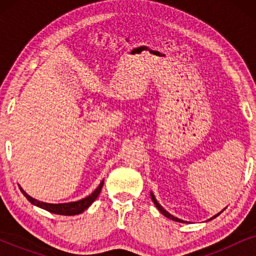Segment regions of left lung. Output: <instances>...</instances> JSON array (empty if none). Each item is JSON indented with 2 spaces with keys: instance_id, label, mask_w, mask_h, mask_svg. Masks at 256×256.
Segmentation results:
<instances>
[{
  "instance_id": "left-lung-1",
  "label": "left lung",
  "mask_w": 256,
  "mask_h": 256,
  "mask_svg": "<svg viewBox=\"0 0 256 256\" xmlns=\"http://www.w3.org/2000/svg\"><path fill=\"white\" fill-rule=\"evenodd\" d=\"M152 199L154 204H155V205H156V208H158V211H160V213H162V214H163L164 216H166V218H169V219H171V220H174V222H183V220H180V219H178V218H176V216H171L169 212H166V210H164V208H162V206H160V205L158 204V202H157V200H156V199H155V197H154V194H152ZM220 213H222V212H220ZM220 213H218V214H216V216H219V214H220ZM216 216H213V218H216ZM213 218H212V219H213ZM210 220H211V219H210Z\"/></svg>"
}]
</instances>
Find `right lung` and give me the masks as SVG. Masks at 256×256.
I'll return each mask as SVG.
<instances>
[{
    "mask_svg": "<svg viewBox=\"0 0 256 256\" xmlns=\"http://www.w3.org/2000/svg\"><path fill=\"white\" fill-rule=\"evenodd\" d=\"M102 185H104V180L101 182L99 186L96 188V190L93 192L92 194H90L88 197L82 199V200L79 202H66V204H48V202H40V200H36V199H34L32 197H30L29 194H26V192H24L22 188H20V191H22V194L26 196V198L29 200L31 204L38 206V208H42L44 210H46V211L51 212V213H56V214H60V216H76V214H80V213L85 211L86 208H88V206L92 204V202L96 200L98 198V196H99L101 188H102Z\"/></svg>",
    "mask_w": 256,
    "mask_h": 256,
    "instance_id": "obj_1",
    "label": "right lung"
}]
</instances>
